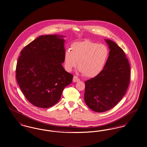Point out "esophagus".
I'll list each match as a JSON object with an SVG mask.
<instances>
[{
  "label": "esophagus",
  "mask_w": 147,
  "mask_h": 147,
  "mask_svg": "<svg viewBox=\"0 0 147 147\" xmlns=\"http://www.w3.org/2000/svg\"><path fill=\"white\" fill-rule=\"evenodd\" d=\"M80 81V80L76 76H74V77H73V82H78Z\"/></svg>",
  "instance_id": "esophagus-1"
}]
</instances>
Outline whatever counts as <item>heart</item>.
<instances>
[{"label":"heart","mask_w":147,"mask_h":147,"mask_svg":"<svg viewBox=\"0 0 147 147\" xmlns=\"http://www.w3.org/2000/svg\"><path fill=\"white\" fill-rule=\"evenodd\" d=\"M70 51L64 54V66L67 71H71L77 65L78 71L89 78L97 76L102 71L109 55L105 45H98L90 40L73 43Z\"/></svg>","instance_id":"1"}]
</instances>
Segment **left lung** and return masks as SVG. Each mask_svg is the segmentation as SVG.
<instances>
[{
    "instance_id": "obj_1",
    "label": "left lung",
    "mask_w": 147,
    "mask_h": 147,
    "mask_svg": "<svg viewBox=\"0 0 147 147\" xmlns=\"http://www.w3.org/2000/svg\"><path fill=\"white\" fill-rule=\"evenodd\" d=\"M105 41L110 51L103 70L97 76L85 81L84 101L96 113L116 105L125 96L130 80V66L125 53L114 42Z\"/></svg>"
}]
</instances>
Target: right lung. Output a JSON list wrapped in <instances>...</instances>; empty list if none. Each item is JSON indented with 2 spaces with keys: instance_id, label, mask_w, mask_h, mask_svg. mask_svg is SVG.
Listing matches in <instances>:
<instances>
[{
  "instance_id": "1",
  "label": "right lung",
  "mask_w": 147,
  "mask_h": 147,
  "mask_svg": "<svg viewBox=\"0 0 147 147\" xmlns=\"http://www.w3.org/2000/svg\"><path fill=\"white\" fill-rule=\"evenodd\" d=\"M64 36H40L21 51L16 68V77L29 102L48 108L60 100L73 75L65 70Z\"/></svg>"
}]
</instances>
